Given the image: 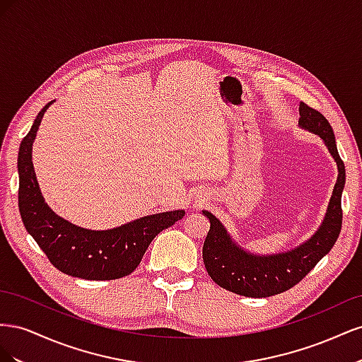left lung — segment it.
<instances>
[{
  "label": "left lung",
  "mask_w": 362,
  "mask_h": 362,
  "mask_svg": "<svg viewBox=\"0 0 362 362\" xmlns=\"http://www.w3.org/2000/svg\"><path fill=\"white\" fill-rule=\"evenodd\" d=\"M299 127L319 136L334 157L338 177L322 225L300 246L272 255H257L245 250L228 234L226 228L210 211L202 214L210 221L202 258L208 275L218 287L246 298H269L287 291L300 282L332 249L341 231V193L346 184L344 163L339 158L331 124L305 103L299 105Z\"/></svg>",
  "instance_id": "left-lung-1"
}]
</instances>
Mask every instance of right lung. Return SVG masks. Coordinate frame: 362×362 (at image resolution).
<instances>
[{
    "label": "right lung",
    "mask_w": 362,
    "mask_h": 362,
    "mask_svg": "<svg viewBox=\"0 0 362 362\" xmlns=\"http://www.w3.org/2000/svg\"><path fill=\"white\" fill-rule=\"evenodd\" d=\"M52 103L39 112L18 152V205L24 226L51 264L66 275L89 281L124 278L136 270L156 235L182 218L185 211L151 214L105 231L76 226L54 213L40 193L31 161L33 141Z\"/></svg>",
    "instance_id": "obj_1"
}]
</instances>
